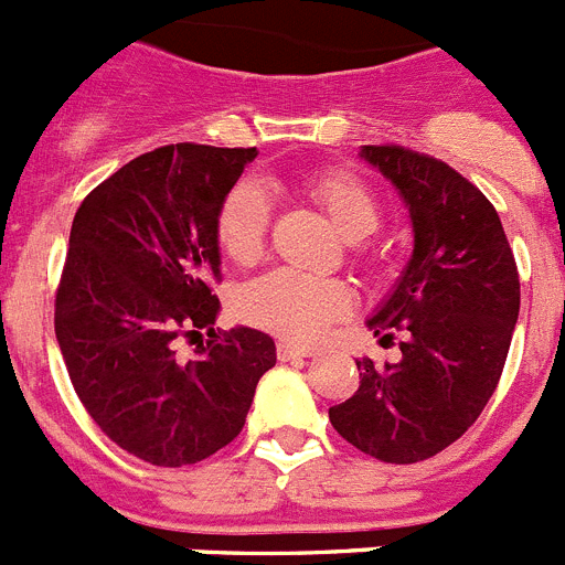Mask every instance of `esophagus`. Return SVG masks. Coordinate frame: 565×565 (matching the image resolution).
Returning a JSON list of instances; mask_svg holds the SVG:
<instances>
[{
  "mask_svg": "<svg viewBox=\"0 0 565 565\" xmlns=\"http://www.w3.org/2000/svg\"><path fill=\"white\" fill-rule=\"evenodd\" d=\"M276 354H278V360H301V358H315V349H307V345H295V343H287V340H281V343L276 345Z\"/></svg>",
  "mask_w": 565,
  "mask_h": 565,
  "instance_id": "esophagus-1",
  "label": "esophagus"
}]
</instances>
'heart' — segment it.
<instances>
[{
	"label": "heart",
	"instance_id": "b5f03b06",
	"mask_svg": "<svg viewBox=\"0 0 565 565\" xmlns=\"http://www.w3.org/2000/svg\"><path fill=\"white\" fill-rule=\"evenodd\" d=\"M301 194L327 213L345 238L371 236L383 222V207L369 185L345 171H318L301 180ZM216 245L238 267L258 262L270 233V202L256 182H238L216 211ZM352 309V289L340 278L273 270L245 284L236 298L238 318L295 343H315L334 320Z\"/></svg>",
	"mask_w": 565,
	"mask_h": 565
}]
</instances>
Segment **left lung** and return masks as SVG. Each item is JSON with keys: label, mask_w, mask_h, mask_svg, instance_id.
<instances>
[{"label": "left lung", "mask_w": 565, "mask_h": 565, "mask_svg": "<svg viewBox=\"0 0 565 565\" xmlns=\"http://www.w3.org/2000/svg\"><path fill=\"white\" fill-rule=\"evenodd\" d=\"M363 157L394 182L414 222V256L369 320L383 340L399 334L403 358L358 360L360 388L329 419L363 454L414 465L454 445L495 394L521 281L495 207L467 177L394 143L363 146Z\"/></svg>", "instance_id": "8db88e82"}]
</instances>
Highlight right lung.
I'll list each match as a JSON object with an SVG mask.
<instances>
[{
	"mask_svg": "<svg viewBox=\"0 0 565 565\" xmlns=\"http://www.w3.org/2000/svg\"><path fill=\"white\" fill-rule=\"evenodd\" d=\"M256 149L177 143L135 157L75 211L55 338L86 414L126 454L185 467L231 445L276 365L270 334L213 332L216 211ZM198 358L175 354L201 337Z\"/></svg>",
	"mask_w": 565,
	"mask_h": 565,
	"instance_id": "right-lung-1",
	"label": "right lung"
}]
</instances>
